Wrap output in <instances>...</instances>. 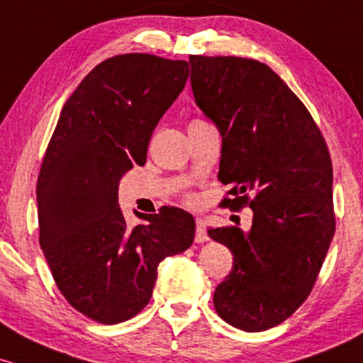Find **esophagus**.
Wrapping results in <instances>:
<instances>
[{
    "label": "esophagus",
    "instance_id": "1",
    "mask_svg": "<svg viewBox=\"0 0 363 363\" xmlns=\"http://www.w3.org/2000/svg\"><path fill=\"white\" fill-rule=\"evenodd\" d=\"M196 242H206L208 240V234L205 230V222L201 218H196Z\"/></svg>",
    "mask_w": 363,
    "mask_h": 363
}]
</instances>
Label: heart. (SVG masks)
<instances>
[{
	"label": "heart",
	"instance_id": "b5f03b06",
	"mask_svg": "<svg viewBox=\"0 0 363 363\" xmlns=\"http://www.w3.org/2000/svg\"><path fill=\"white\" fill-rule=\"evenodd\" d=\"M189 199H191V198H189Z\"/></svg>",
	"mask_w": 363,
	"mask_h": 363
}]
</instances>
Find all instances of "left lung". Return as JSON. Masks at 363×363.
Masks as SVG:
<instances>
[{
  "label": "left lung",
  "mask_w": 363,
  "mask_h": 363,
  "mask_svg": "<svg viewBox=\"0 0 363 363\" xmlns=\"http://www.w3.org/2000/svg\"><path fill=\"white\" fill-rule=\"evenodd\" d=\"M189 62L196 104L222 135L218 179L230 191L220 206L252 210L249 232L208 230L234 254L215 309L242 331H266L306 302L335 235L331 157L311 112L264 62Z\"/></svg>",
  "instance_id": "obj_1"
}]
</instances>
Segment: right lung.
Listing matches in <instances>:
<instances>
[{
	"mask_svg": "<svg viewBox=\"0 0 363 363\" xmlns=\"http://www.w3.org/2000/svg\"><path fill=\"white\" fill-rule=\"evenodd\" d=\"M187 61L119 54L95 66L62 107L37 179L39 242L57 289L101 324L135 318L157 268L194 240L193 215L162 206L129 228L119 181L147 162L152 133L184 89Z\"/></svg>",
	"mask_w": 363,
	"mask_h": 363,
	"instance_id": "1",
	"label": "right lung"
}]
</instances>
